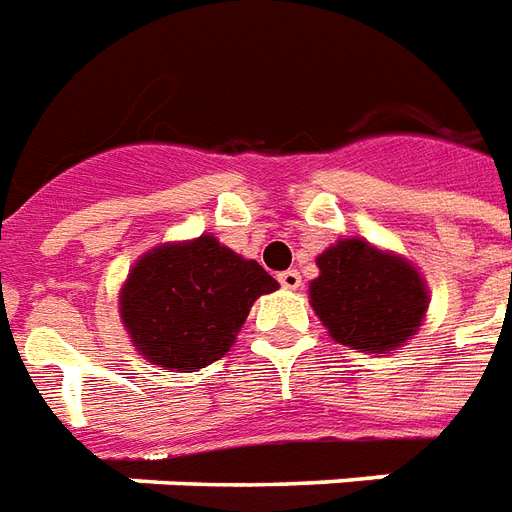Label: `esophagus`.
<instances>
[{
  "label": "esophagus",
  "instance_id": "34e87169",
  "mask_svg": "<svg viewBox=\"0 0 512 512\" xmlns=\"http://www.w3.org/2000/svg\"><path fill=\"white\" fill-rule=\"evenodd\" d=\"M278 281L284 289H300V273L297 270H284V273L278 275Z\"/></svg>",
  "mask_w": 512,
  "mask_h": 512
}]
</instances>
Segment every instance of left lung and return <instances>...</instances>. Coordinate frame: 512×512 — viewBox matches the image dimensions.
Masks as SVG:
<instances>
[{
  "label": "left lung",
  "mask_w": 512,
  "mask_h": 512,
  "mask_svg": "<svg viewBox=\"0 0 512 512\" xmlns=\"http://www.w3.org/2000/svg\"><path fill=\"white\" fill-rule=\"evenodd\" d=\"M308 303L333 342L358 353H391L427 317V281L405 256L361 237L336 239L317 256Z\"/></svg>",
  "instance_id": "left-lung-1"
}]
</instances>
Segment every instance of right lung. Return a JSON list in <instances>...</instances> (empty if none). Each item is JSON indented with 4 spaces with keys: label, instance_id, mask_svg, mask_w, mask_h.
<instances>
[{
    "label": "right lung",
    "instance_id": "add662e5",
    "mask_svg": "<svg viewBox=\"0 0 512 512\" xmlns=\"http://www.w3.org/2000/svg\"><path fill=\"white\" fill-rule=\"evenodd\" d=\"M275 289L262 264L201 234L146 250L121 284L118 311L146 361L198 372L234 347L250 306Z\"/></svg>",
    "mask_w": 512,
    "mask_h": 512
}]
</instances>
